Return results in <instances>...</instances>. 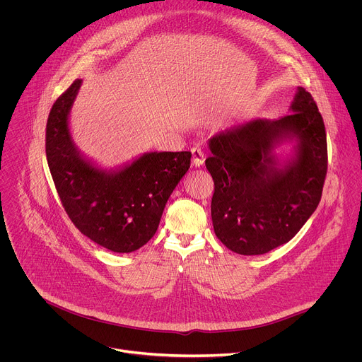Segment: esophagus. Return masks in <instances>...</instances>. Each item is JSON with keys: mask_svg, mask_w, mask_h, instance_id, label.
Wrapping results in <instances>:
<instances>
[{"mask_svg": "<svg viewBox=\"0 0 362 362\" xmlns=\"http://www.w3.org/2000/svg\"><path fill=\"white\" fill-rule=\"evenodd\" d=\"M204 159H206V155H204V152H203L200 148H193V149H192V163H193L196 168L203 166Z\"/></svg>", "mask_w": 362, "mask_h": 362, "instance_id": "34e87169", "label": "esophagus"}]
</instances>
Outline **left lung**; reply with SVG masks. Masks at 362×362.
<instances>
[{
    "instance_id": "obj_1",
    "label": "left lung",
    "mask_w": 362,
    "mask_h": 362,
    "mask_svg": "<svg viewBox=\"0 0 362 362\" xmlns=\"http://www.w3.org/2000/svg\"><path fill=\"white\" fill-rule=\"evenodd\" d=\"M289 110L278 119H254L209 141L213 227L233 252L261 255L286 244L320 203L327 173L323 117L303 87ZM284 143L294 144L285 160L276 153Z\"/></svg>"
}]
</instances>
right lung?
I'll return each mask as SVG.
<instances>
[{
    "label": "right lung",
    "mask_w": 362,
    "mask_h": 362,
    "mask_svg": "<svg viewBox=\"0 0 362 362\" xmlns=\"http://www.w3.org/2000/svg\"><path fill=\"white\" fill-rule=\"evenodd\" d=\"M81 80L53 104L46 124V159L62 204L81 234L119 254L144 247L156 233L172 192L190 168V152H146L103 169L76 146L69 115Z\"/></svg>",
    "instance_id": "add662e5"
}]
</instances>
